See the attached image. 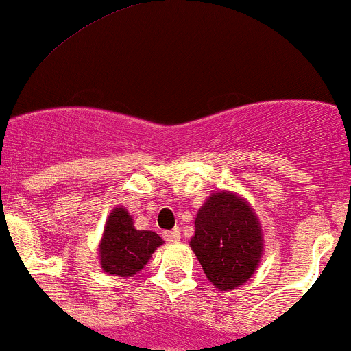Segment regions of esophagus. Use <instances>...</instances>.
<instances>
[{
	"instance_id": "obj_1",
	"label": "esophagus",
	"mask_w": 351,
	"mask_h": 351,
	"mask_svg": "<svg viewBox=\"0 0 351 351\" xmlns=\"http://www.w3.org/2000/svg\"><path fill=\"white\" fill-rule=\"evenodd\" d=\"M164 239L169 241V243H177V241L180 239L179 229H172V231H165V232H164Z\"/></svg>"
}]
</instances>
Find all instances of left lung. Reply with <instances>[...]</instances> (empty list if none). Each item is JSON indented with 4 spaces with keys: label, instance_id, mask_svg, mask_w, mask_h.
Returning <instances> with one entry per match:
<instances>
[{
    "label": "left lung",
    "instance_id": "8db88e82",
    "mask_svg": "<svg viewBox=\"0 0 351 351\" xmlns=\"http://www.w3.org/2000/svg\"><path fill=\"white\" fill-rule=\"evenodd\" d=\"M191 247L207 280L229 291L254 274L263 256L261 224L252 207L229 191L207 197L195 216Z\"/></svg>",
    "mask_w": 351,
    "mask_h": 351
}]
</instances>
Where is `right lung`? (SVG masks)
Wrapping results in <instances>:
<instances>
[{
  "mask_svg": "<svg viewBox=\"0 0 351 351\" xmlns=\"http://www.w3.org/2000/svg\"><path fill=\"white\" fill-rule=\"evenodd\" d=\"M160 244L164 241L159 234L135 229L129 210L115 207L108 216L99 246L101 269L115 276H134L147 265Z\"/></svg>",
  "mask_w": 351,
  "mask_h": 351,
  "instance_id": "obj_1",
  "label": "right lung"
}]
</instances>
